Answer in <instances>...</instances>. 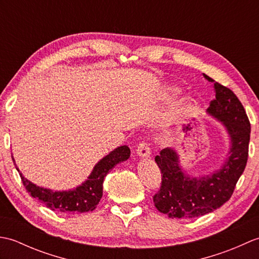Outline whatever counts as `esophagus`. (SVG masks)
I'll return each mask as SVG.
<instances>
[{"mask_svg":"<svg viewBox=\"0 0 259 259\" xmlns=\"http://www.w3.org/2000/svg\"><path fill=\"white\" fill-rule=\"evenodd\" d=\"M137 153L138 156L141 158H148L150 155V149L149 147L147 146V144L145 141H141L140 144L138 145V148H137Z\"/></svg>","mask_w":259,"mask_h":259,"instance_id":"1","label":"esophagus"}]
</instances>
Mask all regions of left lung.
I'll use <instances>...</instances> for the list:
<instances>
[{"label": "left lung", "mask_w": 259, "mask_h": 259, "mask_svg": "<svg viewBox=\"0 0 259 259\" xmlns=\"http://www.w3.org/2000/svg\"><path fill=\"white\" fill-rule=\"evenodd\" d=\"M209 81L212 79L206 76ZM216 98L207 109L226 129L230 139L228 157L222 167L201 177H190L180 167L179 156L164 148L155 161L161 171L160 190L153 196L159 211L169 218H196L212 212L232 197L244 172L250 139V123L243 104L235 93L218 82L213 83Z\"/></svg>", "instance_id": "1"}]
</instances>
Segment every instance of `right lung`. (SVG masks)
<instances>
[{"label": "right lung", "instance_id": "add662e5", "mask_svg": "<svg viewBox=\"0 0 259 259\" xmlns=\"http://www.w3.org/2000/svg\"><path fill=\"white\" fill-rule=\"evenodd\" d=\"M129 157L130 149L128 146L115 148L96 164L84 183H82V185L76 187L75 189L63 191H53L31 183L30 180L24 178V176L16 167L14 158L12 159L26 191L33 198H36L46 203V206L52 210L64 213H78L95 210L102 197L103 180L115 164L125 161Z\"/></svg>", "mask_w": 259, "mask_h": 259}]
</instances>
